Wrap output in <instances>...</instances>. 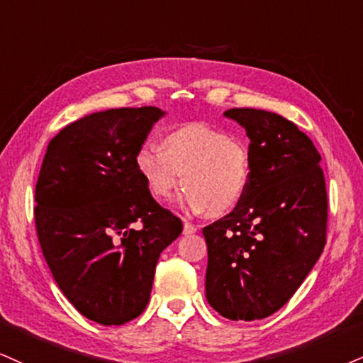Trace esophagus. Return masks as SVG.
Here are the masks:
<instances>
[{
  "instance_id": "esophagus-1",
  "label": "esophagus",
  "mask_w": 363,
  "mask_h": 363,
  "mask_svg": "<svg viewBox=\"0 0 363 363\" xmlns=\"http://www.w3.org/2000/svg\"><path fill=\"white\" fill-rule=\"evenodd\" d=\"M196 230H199V227L194 225V223H190V222H185V223H183V234H185V235H189V234H195Z\"/></svg>"
}]
</instances>
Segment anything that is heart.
Returning a JSON list of instances; mask_svg holds the SVG:
<instances>
[{
    "label": "heart",
    "instance_id": "obj_1",
    "mask_svg": "<svg viewBox=\"0 0 363 363\" xmlns=\"http://www.w3.org/2000/svg\"><path fill=\"white\" fill-rule=\"evenodd\" d=\"M134 168L153 199L169 200L183 182V205L213 216L239 207L252 177L247 146L202 123L168 129L161 150L145 143L134 155Z\"/></svg>",
    "mask_w": 363,
    "mask_h": 363
}]
</instances>
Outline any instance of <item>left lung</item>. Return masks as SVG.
<instances>
[{"label": "left lung", "mask_w": 363, "mask_h": 363, "mask_svg": "<svg viewBox=\"0 0 363 363\" xmlns=\"http://www.w3.org/2000/svg\"><path fill=\"white\" fill-rule=\"evenodd\" d=\"M249 136L252 177L244 200L203 227L207 301L229 320H262L289 301L326 244L321 156L305 133L262 109L225 111Z\"/></svg>", "instance_id": "obj_1"}]
</instances>
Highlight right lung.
Listing matches in <instances>:
<instances>
[{"label": "right lung", "instance_id": "add662e5", "mask_svg": "<svg viewBox=\"0 0 363 363\" xmlns=\"http://www.w3.org/2000/svg\"><path fill=\"white\" fill-rule=\"evenodd\" d=\"M163 111L84 116L48 143L35 186V225L53 279L80 315L124 325L150 301L161 250L183 223L147 194L134 168Z\"/></svg>", "mask_w": 363, "mask_h": 363}]
</instances>
